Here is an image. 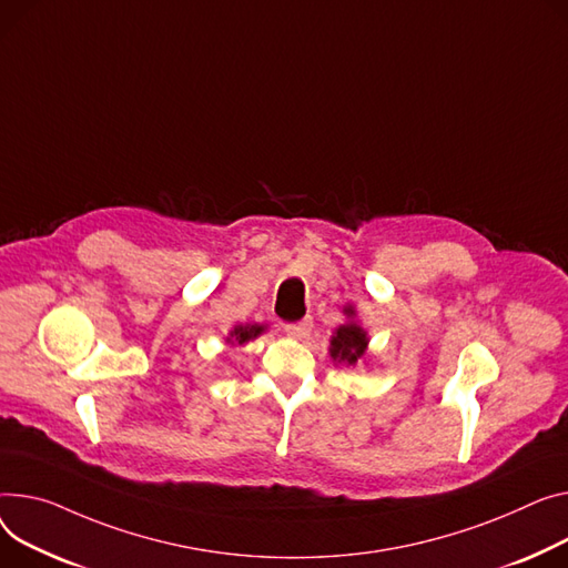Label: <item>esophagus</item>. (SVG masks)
I'll use <instances>...</instances> for the list:
<instances>
[{
    "instance_id": "1",
    "label": "esophagus",
    "mask_w": 568,
    "mask_h": 568,
    "mask_svg": "<svg viewBox=\"0 0 568 568\" xmlns=\"http://www.w3.org/2000/svg\"><path fill=\"white\" fill-rule=\"evenodd\" d=\"M311 331H313V322L311 320H304V322H298V324H287L285 326V333L290 337H294V339H306L311 335Z\"/></svg>"
}]
</instances>
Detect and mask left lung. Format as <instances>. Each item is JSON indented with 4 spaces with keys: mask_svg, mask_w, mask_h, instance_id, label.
Listing matches in <instances>:
<instances>
[{
    "mask_svg": "<svg viewBox=\"0 0 568 568\" xmlns=\"http://www.w3.org/2000/svg\"><path fill=\"white\" fill-rule=\"evenodd\" d=\"M343 315L347 317L345 324H339L331 339H328V356L333 358L335 365H345L354 367L361 361H367V345H369V335L358 322V313L352 304L343 308Z\"/></svg>",
    "mask_w": 568,
    "mask_h": 568,
    "instance_id": "left-lung-1",
    "label": "left lung"
}]
</instances>
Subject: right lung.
Here are the masks:
<instances>
[{
    "label": "right lung",
    "instance_id": "obj_1",
    "mask_svg": "<svg viewBox=\"0 0 568 568\" xmlns=\"http://www.w3.org/2000/svg\"><path fill=\"white\" fill-rule=\"evenodd\" d=\"M264 331H267V326L264 324H237L229 331V335H225V345L242 347V345L251 343V339H255L257 335H262Z\"/></svg>",
    "mask_w": 568,
    "mask_h": 568
}]
</instances>
